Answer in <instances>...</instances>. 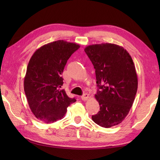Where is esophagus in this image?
I'll list each match as a JSON object with an SVG mask.
<instances>
[{"instance_id": "esophagus-1", "label": "esophagus", "mask_w": 160, "mask_h": 160, "mask_svg": "<svg viewBox=\"0 0 160 160\" xmlns=\"http://www.w3.org/2000/svg\"><path fill=\"white\" fill-rule=\"evenodd\" d=\"M81 98H82V100L86 101V100H87L88 99H89V95H88L87 93H84L83 96H81Z\"/></svg>"}]
</instances>
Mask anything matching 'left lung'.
I'll use <instances>...</instances> for the list:
<instances>
[{"instance_id": "1", "label": "left lung", "mask_w": 160, "mask_h": 160, "mask_svg": "<svg viewBox=\"0 0 160 160\" xmlns=\"http://www.w3.org/2000/svg\"><path fill=\"white\" fill-rule=\"evenodd\" d=\"M84 52L96 69L100 111L92 115L100 127L120 124L128 115L138 90V76L131 56L121 46L102 43L87 46Z\"/></svg>"}]
</instances>
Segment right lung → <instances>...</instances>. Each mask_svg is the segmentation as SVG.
Listing matches in <instances>:
<instances>
[{
	"label": "right lung",
	"instance_id": "obj_1",
	"mask_svg": "<svg viewBox=\"0 0 160 160\" xmlns=\"http://www.w3.org/2000/svg\"><path fill=\"white\" fill-rule=\"evenodd\" d=\"M80 48L76 43L57 40L40 47L29 60L24 78V90L35 117L47 124L61 120L75 102L60 89L61 77L68 59Z\"/></svg>",
	"mask_w": 160,
	"mask_h": 160
}]
</instances>
